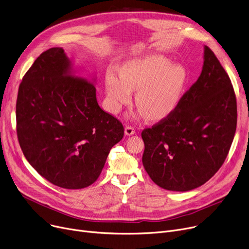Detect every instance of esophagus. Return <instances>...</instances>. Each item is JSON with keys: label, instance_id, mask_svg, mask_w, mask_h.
Returning a JSON list of instances; mask_svg holds the SVG:
<instances>
[{"label": "esophagus", "instance_id": "34e87169", "mask_svg": "<svg viewBox=\"0 0 249 249\" xmlns=\"http://www.w3.org/2000/svg\"><path fill=\"white\" fill-rule=\"evenodd\" d=\"M135 133V129L131 126H126L125 127V135L127 136H131Z\"/></svg>", "mask_w": 249, "mask_h": 249}]
</instances>
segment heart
<instances>
[{
	"label": "heart",
	"instance_id": "1",
	"mask_svg": "<svg viewBox=\"0 0 249 249\" xmlns=\"http://www.w3.org/2000/svg\"><path fill=\"white\" fill-rule=\"evenodd\" d=\"M189 82V71L184 64L160 54L148 55L127 62L120 75L109 71L105 80L107 106L118 114L132 100L140 107L137 116L145 114L151 120L171 115L179 105Z\"/></svg>",
	"mask_w": 249,
	"mask_h": 249
}]
</instances>
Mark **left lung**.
I'll return each instance as SVG.
<instances>
[{
    "label": "left lung",
    "instance_id": "left-lung-1",
    "mask_svg": "<svg viewBox=\"0 0 249 249\" xmlns=\"http://www.w3.org/2000/svg\"><path fill=\"white\" fill-rule=\"evenodd\" d=\"M237 105L230 78L204 46V64L178 108L141 133L142 163L160 188L187 192L204 185L223 164L236 131Z\"/></svg>",
    "mask_w": 249,
    "mask_h": 249
}]
</instances>
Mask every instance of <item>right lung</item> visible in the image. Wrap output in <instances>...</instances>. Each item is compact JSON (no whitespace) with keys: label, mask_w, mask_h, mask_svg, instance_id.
<instances>
[{"label":"right lung","mask_w":249,"mask_h":249,"mask_svg":"<svg viewBox=\"0 0 249 249\" xmlns=\"http://www.w3.org/2000/svg\"><path fill=\"white\" fill-rule=\"evenodd\" d=\"M95 83L77 74L64 50L53 47L34 61L19 87L21 149L39 175L63 189L95 182L124 136L122 123L100 108Z\"/></svg>","instance_id":"right-lung-1"}]
</instances>
